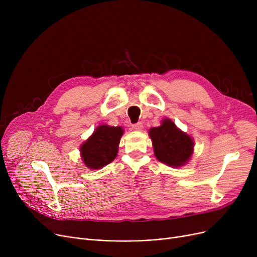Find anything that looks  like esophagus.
Listing matches in <instances>:
<instances>
[{
    "instance_id": "34e87169",
    "label": "esophagus",
    "mask_w": 257,
    "mask_h": 257,
    "mask_svg": "<svg viewBox=\"0 0 257 257\" xmlns=\"http://www.w3.org/2000/svg\"><path fill=\"white\" fill-rule=\"evenodd\" d=\"M132 129H133L134 131H142V129H143V124H142V123L134 124V125H132Z\"/></svg>"
}]
</instances>
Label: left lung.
<instances>
[{"instance_id":"obj_1","label":"left lung","mask_w":257,"mask_h":257,"mask_svg":"<svg viewBox=\"0 0 257 257\" xmlns=\"http://www.w3.org/2000/svg\"><path fill=\"white\" fill-rule=\"evenodd\" d=\"M149 137L152 141L155 157L169 167H183L190 161L194 153V139L180 130L168 117L161 120L160 126L149 130Z\"/></svg>"}]
</instances>
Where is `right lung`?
Segmentation results:
<instances>
[{
    "label": "right lung",
    "instance_id": "right-lung-1",
    "mask_svg": "<svg viewBox=\"0 0 257 257\" xmlns=\"http://www.w3.org/2000/svg\"><path fill=\"white\" fill-rule=\"evenodd\" d=\"M124 129L120 126L100 125L80 146L83 164L90 170H100L116 157L118 145Z\"/></svg>",
    "mask_w": 257,
    "mask_h": 257
}]
</instances>
